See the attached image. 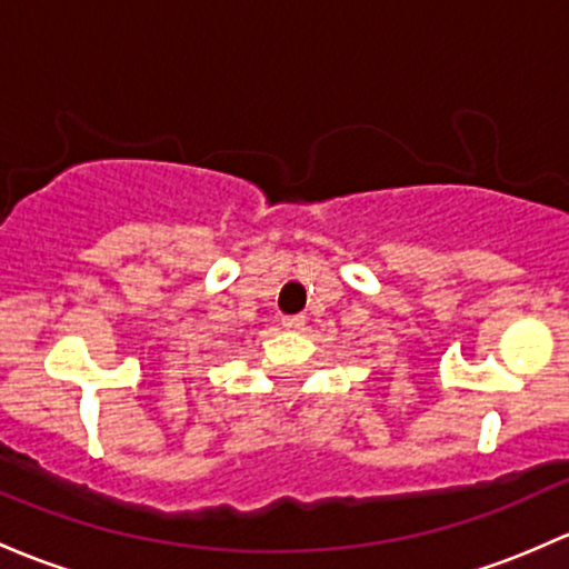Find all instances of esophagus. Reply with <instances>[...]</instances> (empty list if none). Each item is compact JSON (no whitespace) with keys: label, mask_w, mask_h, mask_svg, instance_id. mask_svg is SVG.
<instances>
[{"label":"esophagus","mask_w":569,"mask_h":569,"mask_svg":"<svg viewBox=\"0 0 569 569\" xmlns=\"http://www.w3.org/2000/svg\"><path fill=\"white\" fill-rule=\"evenodd\" d=\"M280 325H283L286 330L297 332V330H302V327H305V316H283V319H280Z\"/></svg>","instance_id":"34e87169"}]
</instances>
